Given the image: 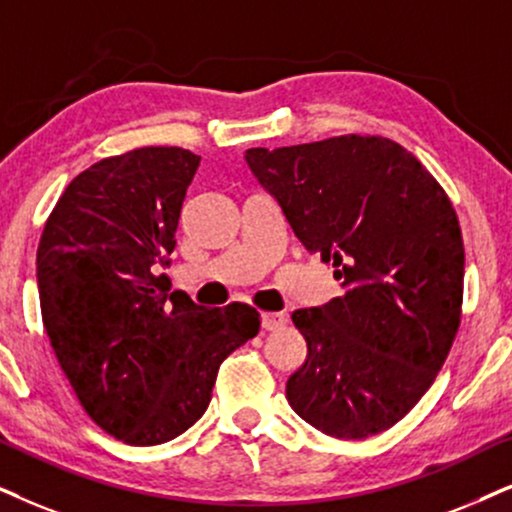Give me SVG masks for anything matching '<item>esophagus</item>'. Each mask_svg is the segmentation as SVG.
Here are the masks:
<instances>
[{
  "instance_id": "34e87169",
  "label": "esophagus",
  "mask_w": 512,
  "mask_h": 512,
  "mask_svg": "<svg viewBox=\"0 0 512 512\" xmlns=\"http://www.w3.org/2000/svg\"><path fill=\"white\" fill-rule=\"evenodd\" d=\"M288 316L283 312H264L262 314V328L264 331H278V328L286 326Z\"/></svg>"
}]
</instances>
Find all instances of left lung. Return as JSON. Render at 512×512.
I'll return each instance as SVG.
<instances>
[{
  "mask_svg": "<svg viewBox=\"0 0 512 512\" xmlns=\"http://www.w3.org/2000/svg\"><path fill=\"white\" fill-rule=\"evenodd\" d=\"M245 163L342 286L293 312L307 359L286 383L290 406L338 439L392 428L428 392L461 323L465 252L451 200L383 137L248 148Z\"/></svg>",
  "mask_w": 512,
  "mask_h": 512,
  "instance_id": "8db88e82",
  "label": "left lung"
}]
</instances>
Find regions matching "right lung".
I'll list each match as a JSON object with an SVG mask.
<instances>
[{
  "mask_svg": "<svg viewBox=\"0 0 512 512\" xmlns=\"http://www.w3.org/2000/svg\"><path fill=\"white\" fill-rule=\"evenodd\" d=\"M200 155L146 146L70 181L37 248L42 321L89 413L132 446L165 444L208 409L219 364L260 331L234 302L203 309L165 276Z\"/></svg>",
  "mask_w": 512,
  "mask_h": 512,
  "instance_id": "right-lung-1",
  "label": "right lung"
}]
</instances>
